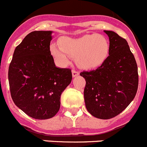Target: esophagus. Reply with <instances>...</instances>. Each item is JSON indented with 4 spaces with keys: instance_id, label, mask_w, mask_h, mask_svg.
Returning a JSON list of instances; mask_svg holds the SVG:
<instances>
[{
    "instance_id": "esophagus-1",
    "label": "esophagus",
    "mask_w": 147,
    "mask_h": 147,
    "mask_svg": "<svg viewBox=\"0 0 147 147\" xmlns=\"http://www.w3.org/2000/svg\"><path fill=\"white\" fill-rule=\"evenodd\" d=\"M79 71H75V70H72V76L73 77H75V76H77L79 75Z\"/></svg>"
}]
</instances>
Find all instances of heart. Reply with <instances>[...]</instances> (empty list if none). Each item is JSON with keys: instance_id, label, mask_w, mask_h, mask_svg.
I'll return each mask as SVG.
<instances>
[{"instance_id": "b5f03b06", "label": "heart", "mask_w": 147, "mask_h": 147, "mask_svg": "<svg viewBox=\"0 0 147 147\" xmlns=\"http://www.w3.org/2000/svg\"><path fill=\"white\" fill-rule=\"evenodd\" d=\"M59 46L52 44L50 53L62 65L70 62V57L76 58L77 65L82 69H93L104 63L109 54L110 45L102 34H87L79 38L63 37Z\"/></svg>"}]
</instances>
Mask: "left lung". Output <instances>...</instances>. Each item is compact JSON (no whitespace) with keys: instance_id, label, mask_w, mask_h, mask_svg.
I'll use <instances>...</instances> for the list:
<instances>
[{"instance_id":"1","label":"left lung","mask_w":147,"mask_h":147,"mask_svg":"<svg viewBox=\"0 0 147 147\" xmlns=\"http://www.w3.org/2000/svg\"><path fill=\"white\" fill-rule=\"evenodd\" d=\"M110 40L109 56L96 70L83 71L86 81L84 98L88 112L94 117L110 119L125 110L137 93L138 66L125 39L105 31Z\"/></svg>"}]
</instances>
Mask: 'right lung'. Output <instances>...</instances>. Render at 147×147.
Returning a JSON list of instances; mask_svg holds the SVG:
<instances>
[{
	"instance_id": "1",
	"label": "right lung",
	"mask_w": 147,
	"mask_h": 147,
	"mask_svg": "<svg viewBox=\"0 0 147 147\" xmlns=\"http://www.w3.org/2000/svg\"><path fill=\"white\" fill-rule=\"evenodd\" d=\"M51 31H34L18 45L9 67L13 102L35 119L54 117L60 96L72 80L69 68L56 67L50 53Z\"/></svg>"
}]
</instances>
